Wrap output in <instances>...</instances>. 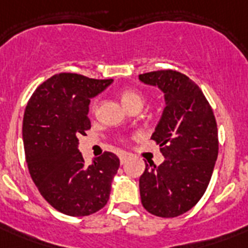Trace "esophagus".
<instances>
[{
	"instance_id": "1",
	"label": "esophagus",
	"mask_w": 248,
	"mask_h": 248,
	"mask_svg": "<svg viewBox=\"0 0 248 248\" xmlns=\"http://www.w3.org/2000/svg\"><path fill=\"white\" fill-rule=\"evenodd\" d=\"M126 161H127V155H124V153H122V155H120L121 165H124V163H126Z\"/></svg>"
}]
</instances>
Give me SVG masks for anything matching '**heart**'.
Here are the masks:
<instances>
[{
    "instance_id": "obj_1",
    "label": "heart",
    "mask_w": 248,
    "mask_h": 248,
    "mask_svg": "<svg viewBox=\"0 0 248 248\" xmlns=\"http://www.w3.org/2000/svg\"><path fill=\"white\" fill-rule=\"evenodd\" d=\"M121 101L126 108L132 110V109L141 108L144 105V101H145V97L143 96V93H140L139 91H135V90H124L121 93ZM96 109L97 101H95L91 107V110H93V113H95Z\"/></svg>"
}]
</instances>
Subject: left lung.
<instances>
[{
	"instance_id": "left-lung-1",
	"label": "left lung",
	"mask_w": 248,
	"mask_h": 248,
	"mask_svg": "<svg viewBox=\"0 0 248 248\" xmlns=\"http://www.w3.org/2000/svg\"><path fill=\"white\" fill-rule=\"evenodd\" d=\"M139 78L158 86L166 99L152 135L165 161L145 163L139 179L141 203L152 215L175 217L198 203L211 180L219 153L215 116L202 90L180 72H149Z\"/></svg>"
}]
</instances>
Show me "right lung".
<instances>
[{
	"mask_svg": "<svg viewBox=\"0 0 248 248\" xmlns=\"http://www.w3.org/2000/svg\"><path fill=\"white\" fill-rule=\"evenodd\" d=\"M112 82L59 73L37 87L25 108L23 141L31 177L41 196L65 215H91L109 200L120 159L104 152L86 166L78 138L91 128L90 99Z\"/></svg>",
	"mask_w": 248,
	"mask_h": 248,
	"instance_id": "1",
	"label": "right lung"
}]
</instances>
